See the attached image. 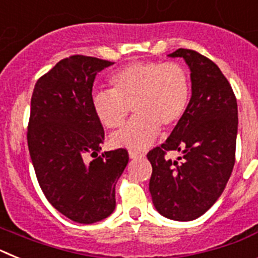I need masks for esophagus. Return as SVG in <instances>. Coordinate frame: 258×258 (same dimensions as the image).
Returning a JSON list of instances; mask_svg holds the SVG:
<instances>
[{
    "mask_svg": "<svg viewBox=\"0 0 258 258\" xmlns=\"http://www.w3.org/2000/svg\"><path fill=\"white\" fill-rule=\"evenodd\" d=\"M143 156H145V155L141 154V152H137V151L129 152V157H131V159H133V160H137V159H142Z\"/></svg>",
    "mask_w": 258,
    "mask_h": 258,
    "instance_id": "obj_1",
    "label": "esophagus"
}]
</instances>
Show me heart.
<instances>
[{
	"mask_svg": "<svg viewBox=\"0 0 258 258\" xmlns=\"http://www.w3.org/2000/svg\"><path fill=\"white\" fill-rule=\"evenodd\" d=\"M111 90L92 97L95 116L107 129L122 126L131 108L136 113L113 134L116 147L143 150L165 129L175 126L187 112L191 99L188 71L177 61H134L109 77Z\"/></svg>",
	"mask_w": 258,
	"mask_h": 258,
	"instance_id": "b5f03b06",
	"label": "heart"
}]
</instances>
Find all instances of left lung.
Instances as JSON below:
<instances>
[{
	"label": "left lung",
	"instance_id": "obj_1",
	"mask_svg": "<svg viewBox=\"0 0 258 258\" xmlns=\"http://www.w3.org/2000/svg\"><path fill=\"white\" fill-rule=\"evenodd\" d=\"M191 71L187 112L168 140L147 154L152 165L150 192L155 208L174 221H192L206 213L223 192L235 164L238 104L218 66L200 52L178 49L169 54ZM169 151L184 156L172 162Z\"/></svg>",
	"mask_w": 258,
	"mask_h": 258
}]
</instances>
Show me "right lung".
<instances>
[{
  "label": "right lung",
  "instance_id": "right-lung-1",
  "mask_svg": "<svg viewBox=\"0 0 258 258\" xmlns=\"http://www.w3.org/2000/svg\"><path fill=\"white\" fill-rule=\"evenodd\" d=\"M111 64L86 55L61 59L31 98L27 141L38 184L56 211L79 223L112 213L116 182L129 161L125 149L99 155L104 131L93 109V83Z\"/></svg>",
  "mask_w": 258,
  "mask_h": 258
}]
</instances>
